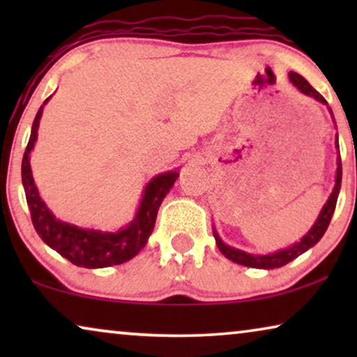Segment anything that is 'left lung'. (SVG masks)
Instances as JSON below:
<instances>
[{
    "mask_svg": "<svg viewBox=\"0 0 357 357\" xmlns=\"http://www.w3.org/2000/svg\"><path fill=\"white\" fill-rule=\"evenodd\" d=\"M289 81L294 84L297 89H299L302 94L304 96H309L312 99L319 100L320 104L326 105V100L321 97L319 92H317L314 87H312L309 82H307L304 77L301 75H297V73L291 71L289 73ZM331 116H333V112L328 107ZM335 120V119H333ZM336 149H338V160H336V180H335V187H333V192L326 199V203L324 204V208H321V211L319 214V218H317V221L314 222V226L310 227V231L305 234L304 237L301 238L299 242L292 243V245L286 247V248H281V250H278L275 253H268V255H253V253H247L243 250H238V248H234L231 245H227V243L222 242V238L219 237V234L216 229H214L213 234H214V238H216V245L221 253L229 260L234 261V263H238V265H243V266H250V268H260V270H273V268H281L287 265V263L294 260L302 253L309 250L315 245L317 242L320 241L321 237H324V234L326 229H328V224L331 221V216H333L335 213V206H336V199H338V195H340V188H341V158H340V144H338V135H336Z\"/></svg>",
    "mask_w": 357,
    "mask_h": 357,
    "instance_id": "obj_1",
    "label": "left lung"
}]
</instances>
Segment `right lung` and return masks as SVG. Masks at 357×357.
<instances>
[{
  "label": "right lung",
  "instance_id": "right-lung-1",
  "mask_svg": "<svg viewBox=\"0 0 357 357\" xmlns=\"http://www.w3.org/2000/svg\"><path fill=\"white\" fill-rule=\"evenodd\" d=\"M50 97L43 102L38 109L36 120L32 123L31 138H29L26 153L22 158V185L26 192L27 206L31 209L32 224L43 242L70 260L73 265L82 268H107L112 265H121L143 250L148 238L153 232L155 218L160 203L165 195L174 187L178 178L177 170L159 174L149 180L144 187L143 198H141L138 211L133 221L115 232L97 231V229L79 227L56 219L47 204L40 198V193L36 187L31 169V151L37 141V130L40 125L43 107Z\"/></svg>",
  "mask_w": 357,
  "mask_h": 357
}]
</instances>
